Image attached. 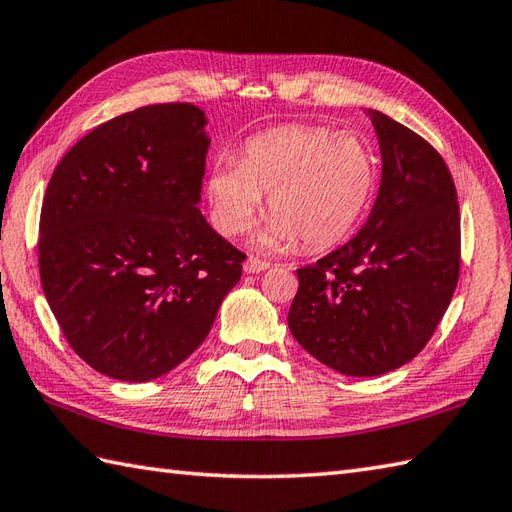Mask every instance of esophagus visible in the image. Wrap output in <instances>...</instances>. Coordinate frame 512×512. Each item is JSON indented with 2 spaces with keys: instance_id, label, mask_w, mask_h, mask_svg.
Here are the masks:
<instances>
[{
  "instance_id": "obj_1",
  "label": "esophagus",
  "mask_w": 512,
  "mask_h": 512,
  "mask_svg": "<svg viewBox=\"0 0 512 512\" xmlns=\"http://www.w3.org/2000/svg\"><path fill=\"white\" fill-rule=\"evenodd\" d=\"M268 262H262V259L257 257H248L244 262V273L246 275H257V273H264V270H268Z\"/></svg>"
}]
</instances>
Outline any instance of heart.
<instances>
[{
  "label": "heart",
  "instance_id": "1",
  "mask_svg": "<svg viewBox=\"0 0 512 512\" xmlns=\"http://www.w3.org/2000/svg\"><path fill=\"white\" fill-rule=\"evenodd\" d=\"M376 189V158L361 136L321 125H284L250 138L239 162H217L206 180L222 235L253 224L268 195V224L255 246L279 253L323 250L350 235Z\"/></svg>",
  "mask_w": 512,
  "mask_h": 512
}]
</instances>
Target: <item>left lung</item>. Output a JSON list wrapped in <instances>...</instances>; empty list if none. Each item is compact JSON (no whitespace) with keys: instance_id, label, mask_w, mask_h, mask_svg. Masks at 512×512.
Listing matches in <instances>:
<instances>
[{"instance_id":"8db88e82","label":"left lung","mask_w":512,"mask_h":512,"mask_svg":"<svg viewBox=\"0 0 512 512\" xmlns=\"http://www.w3.org/2000/svg\"><path fill=\"white\" fill-rule=\"evenodd\" d=\"M380 147V187L350 242L297 270L288 312L297 343L345 376L409 363L447 312L460 275V209L451 173L427 140L365 110Z\"/></svg>"}]
</instances>
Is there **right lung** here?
<instances>
[{
    "mask_svg": "<svg viewBox=\"0 0 512 512\" xmlns=\"http://www.w3.org/2000/svg\"><path fill=\"white\" fill-rule=\"evenodd\" d=\"M209 118L149 105L81 138L39 222L48 306L85 363L125 383L165 376L211 332L244 257L200 211Z\"/></svg>",
    "mask_w": 512,
    "mask_h": 512,
    "instance_id": "right-lung-1",
    "label": "right lung"
}]
</instances>
